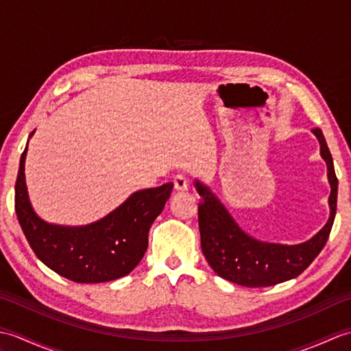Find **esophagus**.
<instances>
[{
  "instance_id": "esophagus-1",
  "label": "esophagus",
  "mask_w": 351,
  "mask_h": 351,
  "mask_svg": "<svg viewBox=\"0 0 351 351\" xmlns=\"http://www.w3.org/2000/svg\"><path fill=\"white\" fill-rule=\"evenodd\" d=\"M173 185H175V190L184 191V190L189 189V180H187V178H185V175L178 173V175L173 178Z\"/></svg>"
}]
</instances>
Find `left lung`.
Here are the masks:
<instances>
[{
  "label": "left lung",
  "instance_id": "left-lung-1",
  "mask_svg": "<svg viewBox=\"0 0 351 351\" xmlns=\"http://www.w3.org/2000/svg\"><path fill=\"white\" fill-rule=\"evenodd\" d=\"M322 145V156L327 162L330 182V217L326 226L309 241L297 245H282L258 241L244 234L208 187L196 181L200 195L197 208L200 245L213 270L220 278L238 285L258 288L294 279L312 264L327 243L337 214L338 178L332 154L319 128L312 130Z\"/></svg>",
  "mask_w": 351,
  "mask_h": 351
}]
</instances>
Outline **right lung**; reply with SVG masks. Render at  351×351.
<instances>
[{"instance_id":"obj_1","label":"right lung","mask_w":351,"mask_h":351,"mask_svg":"<svg viewBox=\"0 0 351 351\" xmlns=\"http://www.w3.org/2000/svg\"><path fill=\"white\" fill-rule=\"evenodd\" d=\"M25 155L14 185V210L36 256L57 274L78 283H101L130 274L143 258L154 220L173 189L167 182L140 190L107 217L88 226L66 228L37 217L27 196Z\"/></svg>"}]
</instances>
